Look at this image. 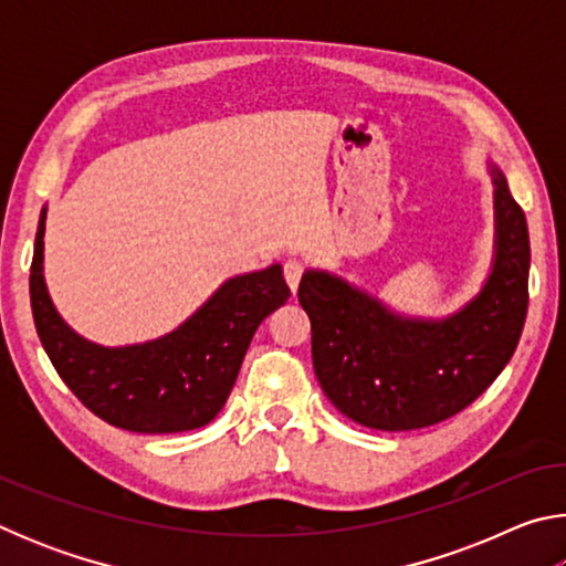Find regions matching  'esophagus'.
<instances>
[{"label":"esophagus","instance_id":"esophagus-1","mask_svg":"<svg viewBox=\"0 0 566 566\" xmlns=\"http://www.w3.org/2000/svg\"><path fill=\"white\" fill-rule=\"evenodd\" d=\"M302 272H304V266H302V262H296V260H290L284 264V280H286V284H290V290L292 292H296V286H300V280H302Z\"/></svg>","mask_w":566,"mask_h":566}]
</instances>
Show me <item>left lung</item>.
<instances>
[{
	"instance_id": "left-lung-1",
	"label": "left lung",
	"mask_w": 566,
	"mask_h": 566,
	"mask_svg": "<svg viewBox=\"0 0 566 566\" xmlns=\"http://www.w3.org/2000/svg\"><path fill=\"white\" fill-rule=\"evenodd\" d=\"M492 274L452 317H401L329 272L302 276L314 375L357 424L381 432L432 427L472 405L512 359L530 302V232L502 171L492 167Z\"/></svg>"
}]
</instances>
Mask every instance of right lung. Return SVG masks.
Segmentation results:
<instances>
[{
  "mask_svg": "<svg viewBox=\"0 0 566 566\" xmlns=\"http://www.w3.org/2000/svg\"><path fill=\"white\" fill-rule=\"evenodd\" d=\"M42 209L30 300L34 327L56 375L84 407L112 427L142 434L189 432L212 421L232 391L256 327L290 300L282 266L227 280L209 300L155 342L99 347L56 314L46 292Z\"/></svg>",
  "mask_w": 566,
  "mask_h": 566,
  "instance_id": "1",
  "label": "right lung"
}]
</instances>
